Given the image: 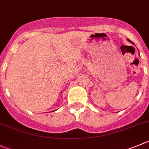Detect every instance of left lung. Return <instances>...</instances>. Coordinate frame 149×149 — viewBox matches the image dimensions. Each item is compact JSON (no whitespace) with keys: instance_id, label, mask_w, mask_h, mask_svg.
I'll list each match as a JSON object with an SVG mask.
<instances>
[{"instance_id":"8db88e82","label":"left lung","mask_w":149,"mask_h":149,"mask_svg":"<svg viewBox=\"0 0 149 149\" xmlns=\"http://www.w3.org/2000/svg\"><path fill=\"white\" fill-rule=\"evenodd\" d=\"M128 40H129V42H131V43H133V44H134V43H133V42H132V41H131V40H129V39H128Z\"/></svg>"}]
</instances>
